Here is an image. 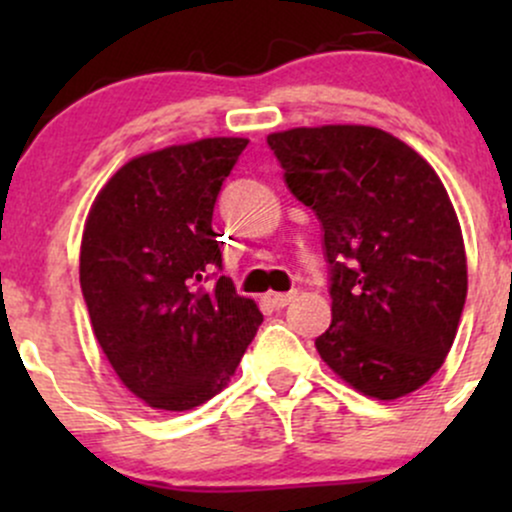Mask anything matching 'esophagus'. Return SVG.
<instances>
[{
    "mask_svg": "<svg viewBox=\"0 0 512 512\" xmlns=\"http://www.w3.org/2000/svg\"><path fill=\"white\" fill-rule=\"evenodd\" d=\"M293 298H296V291H289V293H267V296H264V301H267L269 305H272V308H286V305H289Z\"/></svg>",
    "mask_w": 512,
    "mask_h": 512,
    "instance_id": "34e87169",
    "label": "esophagus"
}]
</instances>
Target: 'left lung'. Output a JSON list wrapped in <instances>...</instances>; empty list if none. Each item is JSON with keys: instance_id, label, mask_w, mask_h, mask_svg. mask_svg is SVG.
Returning <instances> with one entry per match:
<instances>
[{"instance_id": "1", "label": "left lung", "mask_w": 512, "mask_h": 512, "mask_svg": "<svg viewBox=\"0 0 512 512\" xmlns=\"http://www.w3.org/2000/svg\"><path fill=\"white\" fill-rule=\"evenodd\" d=\"M291 195L315 211L330 262L322 361L354 390L397 399L443 366L467 298L460 221L443 182L378 127H296L267 137Z\"/></svg>"}]
</instances>
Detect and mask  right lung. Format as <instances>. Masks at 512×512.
<instances>
[{
    "label": "right lung",
    "instance_id": "1",
    "mask_svg": "<svg viewBox=\"0 0 512 512\" xmlns=\"http://www.w3.org/2000/svg\"><path fill=\"white\" fill-rule=\"evenodd\" d=\"M245 146L214 137L132 158L88 211L79 281L93 334L122 385L154 409L219 395L262 325L228 276L204 286L221 269L216 197Z\"/></svg>",
    "mask_w": 512,
    "mask_h": 512
}]
</instances>
